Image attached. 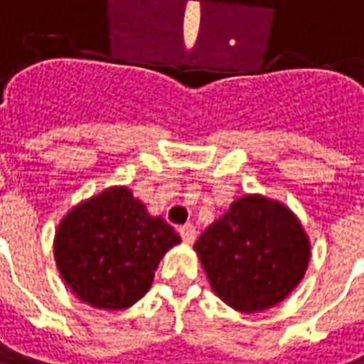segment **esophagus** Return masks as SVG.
Here are the masks:
<instances>
[{
	"label": "esophagus",
	"instance_id": "1",
	"mask_svg": "<svg viewBox=\"0 0 364 364\" xmlns=\"http://www.w3.org/2000/svg\"><path fill=\"white\" fill-rule=\"evenodd\" d=\"M180 235H182V240L186 242V244H194V240H196V228L192 224H184L180 225Z\"/></svg>",
	"mask_w": 364,
	"mask_h": 364
}]
</instances>
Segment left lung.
<instances>
[{"instance_id":"1","label":"left lung","mask_w":364,"mask_h":364,"mask_svg":"<svg viewBox=\"0 0 364 364\" xmlns=\"http://www.w3.org/2000/svg\"><path fill=\"white\" fill-rule=\"evenodd\" d=\"M215 295L255 313L283 301L307 272L311 245L289 208L259 194L237 198L194 244Z\"/></svg>"}]
</instances>
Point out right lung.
<instances>
[{
	"label": "right lung",
	"instance_id": "1",
	"mask_svg": "<svg viewBox=\"0 0 364 364\" xmlns=\"http://www.w3.org/2000/svg\"><path fill=\"white\" fill-rule=\"evenodd\" d=\"M180 235L127 186L73 208L55 232V262L71 291L97 309H127L149 291Z\"/></svg>",
	"mask_w": 364,
	"mask_h": 364
}]
</instances>
